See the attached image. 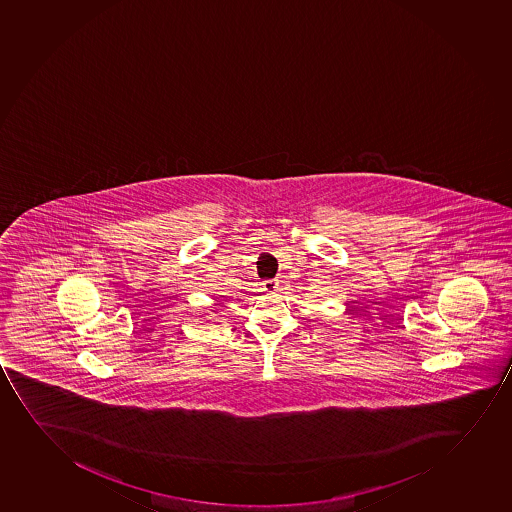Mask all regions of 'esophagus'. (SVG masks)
<instances>
[{"label": "esophagus", "instance_id": "obj_1", "mask_svg": "<svg viewBox=\"0 0 512 512\" xmlns=\"http://www.w3.org/2000/svg\"><path fill=\"white\" fill-rule=\"evenodd\" d=\"M262 286H264L265 292H275L279 289V282L275 279H267V281L262 282Z\"/></svg>", "mask_w": 512, "mask_h": 512}]
</instances>
